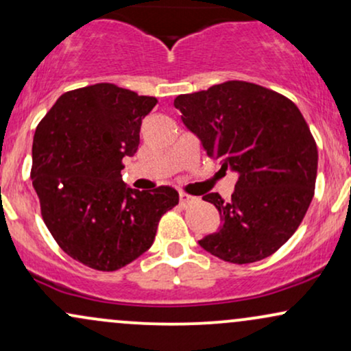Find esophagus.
Returning <instances> with one entry per match:
<instances>
[{
	"label": "esophagus",
	"mask_w": 351,
	"mask_h": 351,
	"mask_svg": "<svg viewBox=\"0 0 351 351\" xmlns=\"http://www.w3.org/2000/svg\"><path fill=\"white\" fill-rule=\"evenodd\" d=\"M193 199H194V197L189 196V194H186V193H180V204L183 206V208H186L189 202H193Z\"/></svg>",
	"instance_id": "1"
}]
</instances>
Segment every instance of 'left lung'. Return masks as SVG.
<instances>
[{
  "mask_svg": "<svg viewBox=\"0 0 351 351\" xmlns=\"http://www.w3.org/2000/svg\"><path fill=\"white\" fill-rule=\"evenodd\" d=\"M181 121L221 170L239 173L230 201L202 199L222 226L199 245L229 263L273 255L298 230L314 196L317 145L293 101L248 82H226L175 98Z\"/></svg>",
  "mask_w": 351,
  "mask_h": 351,
  "instance_id": "8db88e82",
  "label": "left lung"
}]
</instances>
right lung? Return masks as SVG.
<instances>
[{"instance_id": "obj_1", "label": "right lung", "mask_w": 351, "mask_h": 351, "mask_svg": "<svg viewBox=\"0 0 351 351\" xmlns=\"http://www.w3.org/2000/svg\"><path fill=\"white\" fill-rule=\"evenodd\" d=\"M154 96L111 83L63 93L37 125L31 180L58 247L98 271H116L152 247L176 189L138 191L122 181V158L141 142Z\"/></svg>"}]
</instances>
